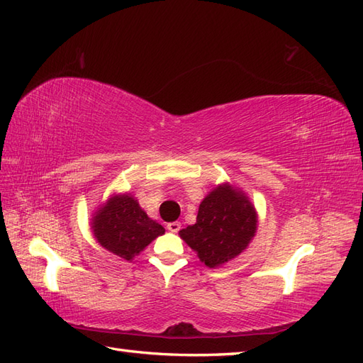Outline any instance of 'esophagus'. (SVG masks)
<instances>
[{"label": "esophagus", "instance_id": "34e87169", "mask_svg": "<svg viewBox=\"0 0 363 363\" xmlns=\"http://www.w3.org/2000/svg\"><path fill=\"white\" fill-rule=\"evenodd\" d=\"M167 229L170 230V232H173V233H176V232H179V229H181V223L179 221H173V223H168L167 224Z\"/></svg>", "mask_w": 363, "mask_h": 363}]
</instances>
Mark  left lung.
Segmentation results:
<instances>
[{"label": "left lung", "mask_w": 363, "mask_h": 363, "mask_svg": "<svg viewBox=\"0 0 363 363\" xmlns=\"http://www.w3.org/2000/svg\"><path fill=\"white\" fill-rule=\"evenodd\" d=\"M257 212L249 198L229 184L218 185L202 199L196 223L179 232L208 267L238 257L257 232Z\"/></svg>", "instance_id": "8db88e82"}]
</instances>
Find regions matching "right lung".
<instances>
[{"label": "right lung", "instance_id": "add662e5", "mask_svg": "<svg viewBox=\"0 0 363 363\" xmlns=\"http://www.w3.org/2000/svg\"><path fill=\"white\" fill-rule=\"evenodd\" d=\"M91 224L100 246L126 261L139 255L165 232L161 224L148 218L130 193L109 198L92 216Z\"/></svg>", "mask_w": 363, "mask_h": 363}]
</instances>
